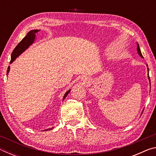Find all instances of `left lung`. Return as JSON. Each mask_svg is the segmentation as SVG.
I'll return each mask as SVG.
<instances>
[{"label": "left lung", "mask_w": 156, "mask_h": 156, "mask_svg": "<svg viewBox=\"0 0 156 156\" xmlns=\"http://www.w3.org/2000/svg\"><path fill=\"white\" fill-rule=\"evenodd\" d=\"M137 50H138V54L140 55V56L142 58L143 57V56H142V53H141V51H140V47H139L138 44V47H137ZM148 71H149V69H148ZM148 78H149V80H150V78H149V75H148Z\"/></svg>", "instance_id": "obj_1"}]
</instances>
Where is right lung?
Returning <instances> with one entry per match:
<instances>
[{
    "instance_id": "1",
    "label": "right lung",
    "mask_w": 156,
    "mask_h": 156,
    "mask_svg": "<svg viewBox=\"0 0 156 156\" xmlns=\"http://www.w3.org/2000/svg\"><path fill=\"white\" fill-rule=\"evenodd\" d=\"M39 30H31L30 31V32H29L27 36H26L23 39L22 41H21L18 44V45L15 47V49H14V51H12V56H11V60H10V64L12 63L14 61L16 60V58L19 56L20 54H22V53L25 51V49H27L29 46L31 45V44L34 43V39H35V36H36V34L38 32ZM9 69H10V67L9 66L8 68H7V74H8V73L9 72ZM70 92V90L67 91L66 92L64 97H63V100H64L67 96L68 95V94ZM51 129H47L46 131H48L50 130Z\"/></svg>"
}]
</instances>
